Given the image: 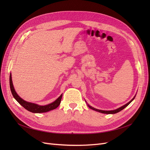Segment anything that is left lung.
<instances>
[{"label":"left lung","instance_id":"left-lung-1","mask_svg":"<svg viewBox=\"0 0 150 150\" xmlns=\"http://www.w3.org/2000/svg\"><path fill=\"white\" fill-rule=\"evenodd\" d=\"M135 96H136V95L134 96V97L131 99V100L130 101H129L128 103H126V104H125V105H123V106H121L120 108H117V109H116V110H110V111H105V110H98V109H96V108H93V107H92L91 106H90L89 104H88L87 103V104H88V106L90 108V109H91V110H94V111H98V112H101V113H104V114H115V113H117V112H120V111H121V110H123L124 108H125L126 106H128L129 104L132 102L133 100H134V98H135Z\"/></svg>","mask_w":150,"mask_h":150}]
</instances>
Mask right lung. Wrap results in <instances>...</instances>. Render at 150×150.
Here are the masks:
<instances>
[{
    "label": "right lung",
    "instance_id": "obj_1",
    "mask_svg": "<svg viewBox=\"0 0 150 150\" xmlns=\"http://www.w3.org/2000/svg\"><path fill=\"white\" fill-rule=\"evenodd\" d=\"M9 83H10V88H11V93L12 94L13 97L15 98L16 100L18 103H19L21 106H23L25 109V110H27L30 112H34V113H41V112H48L49 111L53 110H54V109L57 108L61 103L62 94L56 99V101H54V102L50 103L49 104H47V105L41 106V105H39V104H38L28 102V101L24 100L23 99H22L19 96V95L17 94V93L15 91V89H14V88H13V83H12L11 72L10 74Z\"/></svg>",
    "mask_w": 150,
    "mask_h": 150
}]
</instances>
